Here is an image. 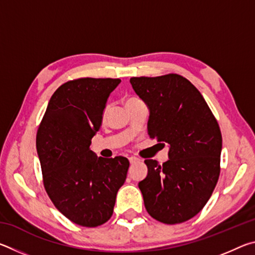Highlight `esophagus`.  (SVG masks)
Segmentation results:
<instances>
[{"label": "esophagus", "mask_w": 255, "mask_h": 255, "mask_svg": "<svg viewBox=\"0 0 255 255\" xmlns=\"http://www.w3.org/2000/svg\"><path fill=\"white\" fill-rule=\"evenodd\" d=\"M140 159L138 158V157H135V156H131V157H129V162H130V164H135V163H137V162H139Z\"/></svg>", "instance_id": "esophagus-1"}]
</instances>
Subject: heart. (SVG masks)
<instances>
[{"mask_svg":"<svg viewBox=\"0 0 255 255\" xmlns=\"http://www.w3.org/2000/svg\"><path fill=\"white\" fill-rule=\"evenodd\" d=\"M137 101H140L139 99H137V98H129L128 100H127V105H130V103H133V102H137ZM109 108H110V106L108 105V106H106V108H105V110H103V117H106V115H107V112H108V110H109Z\"/></svg>","mask_w":255,"mask_h":255,"instance_id":"obj_1","label":"heart"}]
</instances>
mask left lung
Masks as SVG:
<instances>
[{
  "instance_id": "obj_1",
  "label": "left lung",
  "mask_w": 255,
  "mask_h": 255,
  "mask_svg": "<svg viewBox=\"0 0 255 255\" xmlns=\"http://www.w3.org/2000/svg\"><path fill=\"white\" fill-rule=\"evenodd\" d=\"M133 91L149 108L148 135L170 145L162 165L145 159L147 176L138 183L147 213L174 225L201 211L221 173L222 132L204 97L179 74L131 77Z\"/></svg>"
}]
</instances>
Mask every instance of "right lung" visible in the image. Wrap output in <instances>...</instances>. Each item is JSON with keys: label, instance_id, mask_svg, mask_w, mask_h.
I'll return each instance as SVG.
<instances>
[{"label": "right lung", "instance_id": "obj_1", "mask_svg": "<svg viewBox=\"0 0 255 255\" xmlns=\"http://www.w3.org/2000/svg\"><path fill=\"white\" fill-rule=\"evenodd\" d=\"M119 83L93 77L66 82L51 96L38 127L36 146L47 195L66 218L83 227L109 221L127 176L126 157H97L90 149L107 99Z\"/></svg>", "mask_w": 255, "mask_h": 255}]
</instances>
